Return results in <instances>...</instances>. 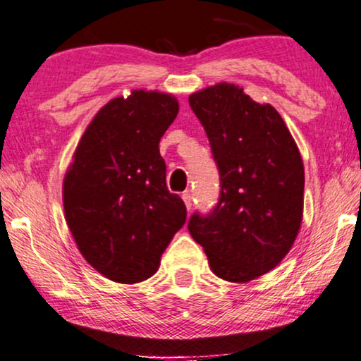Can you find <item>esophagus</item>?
I'll use <instances>...</instances> for the list:
<instances>
[{
	"label": "esophagus",
	"mask_w": 361,
	"mask_h": 361,
	"mask_svg": "<svg viewBox=\"0 0 361 361\" xmlns=\"http://www.w3.org/2000/svg\"><path fill=\"white\" fill-rule=\"evenodd\" d=\"M181 198H183V201H185V206H186V209H191V206H193V196L190 195V191H185L183 195H181Z\"/></svg>",
	"instance_id": "34e87169"
}]
</instances>
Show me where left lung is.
Masks as SVG:
<instances>
[{
  "label": "left lung",
  "instance_id": "1",
  "mask_svg": "<svg viewBox=\"0 0 361 361\" xmlns=\"http://www.w3.org/2000/svg\"><path fill=\"white\" fill-rule=\"evenodd\" d=\"M219 170L214 209L190 218V234L211 271L249 282L290 251L304 213V163L284 120L239 85L221 82L190 95Z\"/></svg>",
  "mask_w": 361,
  "mask_h": 361
}]
</instances>
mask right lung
Wrapping results in <instances>:
<instances>
[{
    "instance_id": "obj_1",
    "label": "right lung",
    "mask_w": 361,
    "mask_h": 361,
    "mask_svg": "<svg viewBox=\"0 0 361 361\" xmlns=\"http://www.w3.org/2000/svg\"><path fill=\"white\" fill-rule=\"evenodd\" d=\"M178 100L132 90L104 105L89 123L64 176V213L85 261L110 281L137 284L186 221L183 200L166 188L160 138Z\"/></svg>"
}]
</instances>
